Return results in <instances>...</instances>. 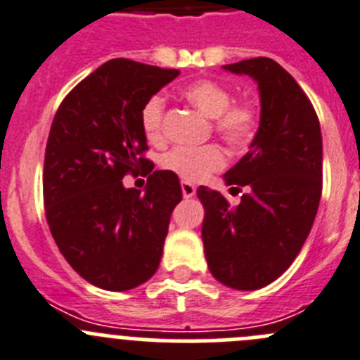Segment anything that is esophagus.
I'll use <instances>...</instances> for the list:
<instances>
[{"label": "esophagus", "mask_w": 360, "mask_h": 360, "mask_svg": "<svg viewBox=\"0 0 360 360\" xmlns=\"http://www.w3.org/2000/svg\"><path fill=\"white\" fill-rule=\"evenodd\" d=\"M181 190H183L184 199H190V197L195 195V192H197L195 184L188 183V181H183V183H181Z\"/></svg>", "instance_id": "esophagus-1"}]
</instances>
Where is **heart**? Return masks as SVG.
<instances>
[{
    "instance_id": "b5f03b06",
    "label": "heart",
    "mask_w": 360,
    "mask_h": 360,
    "mask_svg": "<svg viewBox=\"0 0 360 360\" xmlns=\"http://www.w3.org/2000/svg\"><path fill=\"white\" fill-rule=\"evenodd\" d=\"M183 96L199 109L204 116L213 118V131L224 143L233 148H242L257 136L260 115L255 103L248 100L233 102V93L224 84L212 79H200L183 87ZM165 96L156 93L148 96L140 111V124L148 141L158 143L163 140L165 129ZM226 165L222 148L217 145L202 147H174L161 158V167L176 174L188 183H199L210 174Z\"/></svg>"
}]
</instances>
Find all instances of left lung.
Masks as SVG:
<instances>
[{
    "instance_id": "1",
    "label": "left lung",
    "mask_w": 360,
    "mask_h": 360,
    "mask_svg": "<svg viewBox=\"0 0 360 360\" xmlns=\"http://www.w3.org/2000/svg\"><path fill=\"white\" fill-rule=\"evenodd\" d=\"M260 91V127L224 181L244 190L238 206L206 186L202 242L210 273L236 290H257L290 267L312 229L323 188L321 127L309 96L267 57L226 64Z\"/></svg>"
}]
</instances>
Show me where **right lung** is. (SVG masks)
<instances>
[{"label": "right lung", "instance_id": "1", "mask_svg": "<svg viewBox=\"0 0 360 360\" xmlns=\"http://www.w3.org/2000/svg\"><path fill=\"white\" fill-rule=\"evenodd\" d=\"M177 75L112 59L77 84L55 112L43 174L48 226L68 264L100 289H134L160 267L183 192L176 174L152 172L143 158L140 111ZM138 167L149 174L145 193L121 183Z\"/></svg>", "mask_w": 360, "mask_h": 360}]
</instances>
